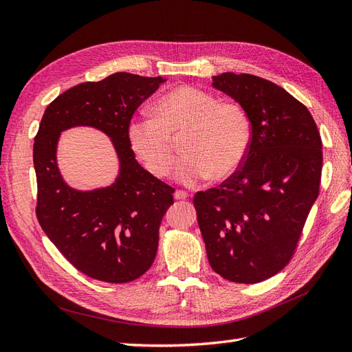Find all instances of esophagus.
I'll use <instances>...</instances> for the list:
<instances>
[{
  "instance_id": "1",
  "label": "esophagus",
  "mask_w": 352,
  "mask_h": 352,
  "mask_svg": "<svg viewBox=\"0 0 352 352\" xmlns=\"http://www.w3.org/2000/svg\"><path fill=\"white\" fill-rule=\"evenodd\" d=\"M174 197H175L177 201H184V199H187V197H188V193L186 190H177L174 193Z\"/></svg>"
}]
</instances>
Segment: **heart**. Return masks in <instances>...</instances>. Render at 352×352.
<instances>
[{
	"instance_id": "b5f03b06",
	"label": "heart",
	"mask_w": 352,
	"mask_h": 352,
	"mask_svg": "<svg viewBox=\"0 0 352 352\" xmlns=\"http://www.w3.org/2000/svg\"><path fill=\"white\" fill-rule=\"evenodd\" d=\"M186 155L177 162L174 175L193 186L210 175L224 179L244 164L251 142V122L236 102L193 86H178L156 102L155 114L135 116L128 124L133 151L153 175H168L178 140Z\"/></svg>"
}]
</instances>
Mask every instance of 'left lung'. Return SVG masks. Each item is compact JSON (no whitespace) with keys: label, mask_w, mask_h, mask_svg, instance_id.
Masks as SVG:
<instances>
[{"label":"left lung","mask_w":352,"mask_h":352,"mask_svg":"<svg viewBox=\"0 0 352 352\" xmlns=\"http://www.w3.org/2000/svg\"><path fill=\"white\" fill-rule=\"evenodd\" d=\"M212 85L247 111L251 142L235 174L193 196L197 224L215 274L262 283L296 253L320 195L322 142L308 108L269 80L223 73Z\"/></svg>","instance_id":"left-lung-1"}]
</instances>
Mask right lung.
Here are the masks:
<instances>
[{
    "mask_svg": "<svg viewBox=\"0 0 352 352\" xmlns=\"http://www.w3.org/2000/svg\"><path fill=\"white\" fill-rule=\"evenodd\" d=\"M164 82L116 73L80 83L47 105L35 135L37 220L71 265L99 281L131 283L147 272L157 253L162 217L174 204V187L138 164L128 138L133 113ZM73 125H94L113 140L121 175L113 186L77 192L61 179L56 144Z\"/></svg>",
    "mask_w": 352,
    "mask_h": 352,
    "instance_id": "right-lung-1",
    "label": "right lung"
}]
</instances>
